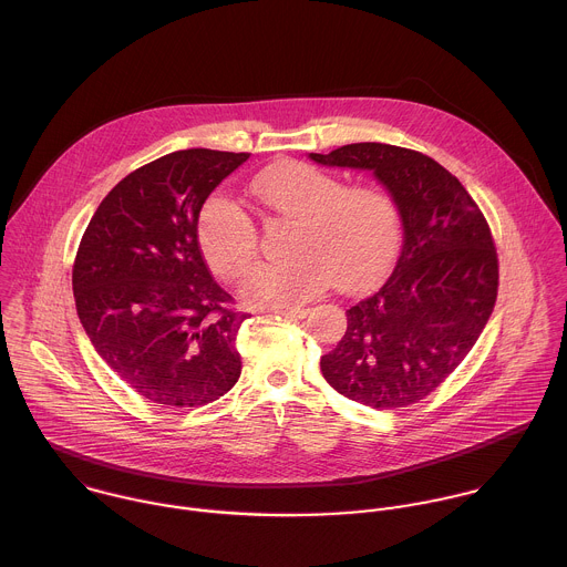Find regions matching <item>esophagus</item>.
<instances>
[{
    "instance_id": "esophagus-1",
    "label": "esophagus",
    "mask_w": 567,
    "mask_h": 567,
    "mask_svg": "<svg viewBox=\"0 0 567 567\" xmlns=\"http://www.w3.org/2000/svg\"><path fill=\"white\" fill-rule=\"evenodd\" d=\"M275 315L286 317V319H303L308 315V310L306 308H279V310H275Z\"/></svg>"
}]
</instances>
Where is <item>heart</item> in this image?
I'll use <instances>...</instances> for the list:
<instances>
[{"label":"heart","instance_id":"obj_1","mask_svg":"<svg viewBox=\"0 0 567 567\" xmlns=\"http://www.w3.org/2000/svg\"><path fill=\"white\" fill-rule=\"evenodd\" d=\"M248 190L270 215L295 221L288 241L292 259L255 268L241 288L248 303L295 306L332 284L343 292L365 290L400 250L398 202L374 185L346 187L319 167L290 161L257 174ZM197 241L208 266L224 279L246 275L259 252L255 221L219 193L199 208Z\"/></svg>","mask_w":567,"mask_h":567}]
</instances>
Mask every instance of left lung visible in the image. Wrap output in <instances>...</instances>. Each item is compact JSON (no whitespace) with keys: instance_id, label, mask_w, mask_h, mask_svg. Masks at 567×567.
<instances>
[{"instance_id":"left-lung-1","label":"left lung","mask_w":567,"mask_h":567,"mask_svg":"<svg viewBox=\"0 0 567 567\" xmlns=\"http://www.w3.org/2000/svg\"><path fill=\"white\" fill-rule=\"evenodd\" d=\"M310 158L374 172L404 226L391 275L348 310L343 339L321 357L323 378L372 409L420 402L457 370L495 308L491 226L462 183L420 152L354 143Z\"/></svg>"}]
</instances>
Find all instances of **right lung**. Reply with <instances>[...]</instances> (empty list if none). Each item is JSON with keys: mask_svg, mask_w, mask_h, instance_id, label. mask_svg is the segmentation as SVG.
I'll use <instances>...</instances> for the list:
<instances>
[{"mask_svg": "<svg viewBox=\"0 0 567 567\" xmlns=\"http://www.w3.org/2000/svg\"><path fill=\"white\" fill-rule=\"evenodd\" d=\"M250 154H167L105 195L72 266L79 319L99 357L145 400L202 406L241 374L248 312L217 286L197 241L204 199Z\"/></svg>", "mask_w": 567, "mask_h": 567, "instance_id": "obj_1", "label": "right lung"}]
</instances>
